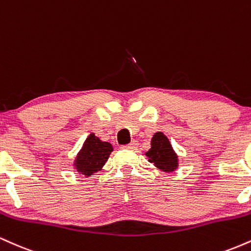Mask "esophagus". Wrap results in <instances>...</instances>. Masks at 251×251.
Wrapping results in <instances>:
<instances>
[{
    "mask_svg": "<svg viewBox=\"0 0 251 251\" xmlns=\"http://www.w3.org/2000/svg\"><path fill=\"white\" fill-rule=\"evenodd\" d=\"M124 148L128 149V150H135L138 148V142H137V140H133V142L127 144V145H125Z\"/></svg>",
    "mask_w": 251,
    "mask_h": 251,
    "instance_id": "1",
    "label": "esophagus"
}]
</instances>
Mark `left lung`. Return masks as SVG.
Listing matches in <instances>:
<instances>
[{"label": "left lung", "mask_w": 251, "mask_h": 251, "mask_svg": "<svg viewBox=\"0 0 251 251\" xmlns=\"http://www.w3.org/2000/svg\"><path fill=\"white\" fill-rule=\"evenodd\" d=\"M149 162L157 169L170 174L178 169V155L172 148L169 138L163 132H155L151 139V149L146 152Z\"/></svg>", "instance_id": "1"}]
</instances>
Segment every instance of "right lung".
<instances>
[{"mask_svg": "<svg viewBox=\"0 0 251 251\" xmlns=\"http://www.w3.org/2000/svg\"><path fill=\"white\" fill-rule=\"evenodd\" d=\"M113 146L107 142H102L94 133H91L83 143L81 150L77 152L73 166L77 174L91 177L100 171L107 162Z\"/></svg>", "mask_w": 251, "mask_h": 251, "instance_id": "right-lung-1", "label": "right lung"}]
</instances>
